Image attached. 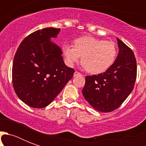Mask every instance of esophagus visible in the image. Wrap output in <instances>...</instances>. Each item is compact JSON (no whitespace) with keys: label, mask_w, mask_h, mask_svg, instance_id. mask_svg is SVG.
Here are the masks:
<instances>
[{"label":"esophagus","mask_w":146,"mask_h":146,"mask_svg":"<svg viewBox=\"0 0 146 146\" xmlns=\"http://www.w3.org/2000/svg\"><path fill=\"white\" fill-rule=\"evenodd\" d=\"M80 75H82L81 73H79L78 71H76L75 73H74V76H80Z\"/></svg>","instance_id":"obj_1"}]
</instances>
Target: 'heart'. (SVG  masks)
<instances>
[{"label":"heart","mask_w":146,"mask_h":146,"mask_svg":"<svg viewBox=\"0 0 146 146\" xmlns=\"http://www.w3.org/2000/svg\"><path fill=\"white\" fill-rule=\"evenodd\" d=\"M63 51L66 63L73 66L80 60L89 73L98 74L111 67L117 57V46L114 42L104 41L91 36L79 38L74 45L64 44Z\"/></svg>","instance_id":"heart-1"}]
</instances>
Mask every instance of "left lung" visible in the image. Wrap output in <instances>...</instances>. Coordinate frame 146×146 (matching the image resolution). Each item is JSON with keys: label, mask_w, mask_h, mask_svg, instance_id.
<instances>
[{"label": "left lung", "mask_w": 146, "mask_h": 146, "mask_svg": "<svg viewBox=\"0 0 146 146\" xmlns=\"http://www.w3.org/2000/svg\"><path fill=\"white\" fill-rule=\"evenodd\" d=\"M119 54L107 71L86 76L82 95L94 108L102 112L117 109L133 89L137 75L136 57L119 38Z\"/></svg>", "instance_id": "obj_1"}]
</instances>
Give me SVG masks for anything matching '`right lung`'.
Segmentation results:
<instances>
[{"label": "right lung", "mask_w": 146, "mask_h": 146, "mask_svg": "<svg viewBox=\"0 0 146 146\" xmlns=\"http://www.w3.org/2000/svg\"><path fill=\"white\" fill-rule=\"evenodd\" d=\"M60 29L45 28L26 36L18 47L12 67V82L19 99L28 106H48L74 74L65 65L62 50L50 42Z\"/></svg>", "instance_id": "add662e5"}]
</instances>
